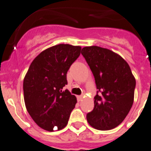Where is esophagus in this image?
Segmentation results:
<instances>
[{
    "label": "esophagus",
    "instance_id": "34e87169",
    "mask_svg": "<svg viewBox=\"0 0 151 151\" xmlns=\"http://www.w3.org/2000/svg\"><path fill=\"white\" fill-rule=\"evenodd\" d=\"M82 99H83V96H82V95H81V96H77V100H78L79 102H80V101H81Z\"/></svg>",
    "mask_w": 151,
    "mask_h": 151
}]
</instances>
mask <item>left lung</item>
<instances>
[{
  "instance_id": "1",
  "label": "left lung",
  "mask_w": 151,
  "mask_h": 151,
  "mask_svg": "<svg viewBox=\"0 0 151 151\" xmlns=\"http://www.w3.org/2000/svg\"><path fill=\"white\" fill-rule=\"evenodd\" d=\"M81 54L94 77V108L86 118L101 131L116 128L129 113L134 98L136 80L128 63L117 54L99 46H86Z\"/></svg>"
}]
</instances>
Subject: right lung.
Returning a JSON list of instances; mask_svg holds the SVG:
<instances>
[{
    "instance_id": "1",
    "label": "right lung",
    "mask_w": 151,
    "mask_h": 151,
    "mask_svg": "<svg viewBox=\"0 0 151 151\" xmlns=\"http://www.w3.org/2000/svg\"><path fill=\"white\" fill-rule=\"evenodd\" d=\"M80 46L59 44L35 58L23 80L26 108L35 123L43 129L61 130L68 124L77 98L68 90L66 74L79 58Z\"/></svg>"
}]
</instances>
